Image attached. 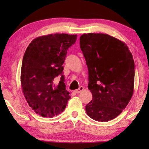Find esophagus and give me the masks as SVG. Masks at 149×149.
<instances>
[{"label": "esophagus", "instance_id": "1", "mask_svg": "<svg viewBox=\"0 0 149 149\" xmlns=\"http://www.w3.org/2000/svg\"><path fill=\"white\" fill-rule=\"evenodd\" d=\"M83 90H84V87L81 86V87H79V89H78L75 90L74 92H75V93H77V94H78V93H79L81 92Z\"/></svg>", "mask_w": 149, "mask_h": 149}]
</instances>
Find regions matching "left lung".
Segmentation results:
<instances>
[{
  "label": "left lung",
  "mask_w": 149,
  "mask_h": 149,
  "mask_svg": "<svg viewBox=\"0 0 149 149\" xmlns=\"http://www.w3.org/2000/svg\"><path fill=\"white\" fill-rule=\"evenodd\" d=\"M80 48L89 71L88 89L92 100L85 107L87 115L108 122L120 115L133 94L135 64L125 42L104 33H84Z\"/></svg>",
  "instance_id": "obj_1"
}]
</instances>
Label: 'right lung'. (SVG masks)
I'll use <instances>...</instances> for the list:
<instances>
[{
    "label": "right lung",
    "instance_id": "add662e5",
    "mask_svg": "<svg viewBox=\"0 0 149 149\" xmlns=\"http://www.w3.org/2000/svg\"><path fill=\"white\" fill-rule=\"evenodd\" d=\"M77 35L50 34L38 37L27 47L22 60L21 86L30 107L36 114L53 118L62 113L70 99L65 89L62 66L67 50ZM61 75L58 85L54 79Z\"/></svg>",
    "mask_w": 149,
    "mask_h": 149
}]
</instances>
